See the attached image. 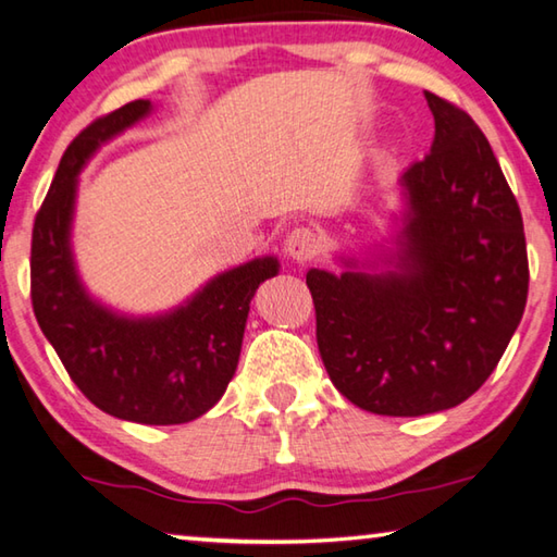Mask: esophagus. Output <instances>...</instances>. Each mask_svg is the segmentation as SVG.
<instances>
[{
  "label": "esophagus",
  "instance_id": "34e87169",
  "mask_svg": "<svg viewBox=\"0 0 557 557\" xmlns=\"http://www.w3.org/2000/svg\"><path fill=\"white\" fill-rule=\"evenodd\" d=\"M319 250V238L312 228H295L292 231L287 238H285V256L289 260H297V262H305L309 258H314Z\"/></svg>",
  "mask_w": 557,
  "mask_h": 557
}]
</instances>
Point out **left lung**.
Segmentation results:
<instances>
[{"mask_svg": "<svg viewBox=\"0 0 557 557\" xmlns=\"http://www.w3.org/2000/svg\"><path fill=\"white\" fill-rule=\"evenodd\" d=\"M435 139L398 178L391 248L312 268L317 344L358 408L418 418L482 388L521 324L528 256L518 203L484 132L425 92Z\"/></svg>", "mask_w": 557, "mask_h": 557, "instance_id": "obj_1", "label": "left lung"}]
</instances>
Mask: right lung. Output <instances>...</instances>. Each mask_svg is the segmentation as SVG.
<instances>
[{"instance_id": "1", "label": "right lung", "mask_w": 557, "mask_h": 557, "mask_svg": "<svg viewBox=\"0 0 557 557\" xmlns=\"http://www.w3.org/2000/svg\"><path fill=\"white\" fill-rule=\"evenodd\" d=\"M152 110L149 100L127 102L90 122L65 149L34 221L32 305L71 381L96 408L139 425H182L209 412L228 388L250 299L280 262L265 256L225 270L162 314H122L90 295L71 245L78 174Z\"/></svg>"}]
</instances>
